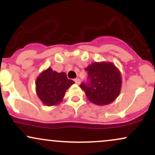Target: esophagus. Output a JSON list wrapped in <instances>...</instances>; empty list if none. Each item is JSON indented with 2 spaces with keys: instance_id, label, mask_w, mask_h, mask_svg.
<instances>
[{
  "instance_id": "esophagus-1",
  "label": "esophagus",
  "mask_w": 155,
  "mask_h": 155,
  "mask_svg": "<svg viewBox=\"0 0 155 155\" xmlns=\"http://www.w3.org/2000/svg\"><path fill=\"white\" fill-rule=\"evenodd\" d=\"M74 81H75L76 84H79V83H80V79H78V78H76V79H74Z\"/></svg>"
}]
</instances>
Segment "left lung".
<instances>
[{"instance_id": "1", "label": "left lung", "mask_w": 155, "mask_h": 155, "mask_svg": "<svg viewBox=\"0 0 155 155\" xmlns=\"http://www.w3.org/2000/svg\"><path fill=\"white\" fill-rule=\"evenodd\" d=\"M89 81L81 83L80 87L88 100L97 106L110 104L116 100L122 87V76L117 68L111 62H95L89 65Z\"/></svg>"}]
</instances>
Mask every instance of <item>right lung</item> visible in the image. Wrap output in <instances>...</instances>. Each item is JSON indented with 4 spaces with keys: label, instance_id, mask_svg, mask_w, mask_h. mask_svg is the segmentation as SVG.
Segmentation results:
<instances>
[{
    "label": "right lung",
    "instance_id": "right-lung-1",
    "mask_svg": "<svg viewBox=\"0 0 155 155\" xmlns=\"http://www.w3.org/2000/svg\"><path fill=\"white\" fill-rule=\"evenodd\" d=\"M73 84L74 81L68 79L65 73H58L48 68L37 77L35 91L43 104L52 106L63 101L65 92Z\"/></svg>",
    "mask_w": 155,
    "mask_h": 155
}]
</instances>
